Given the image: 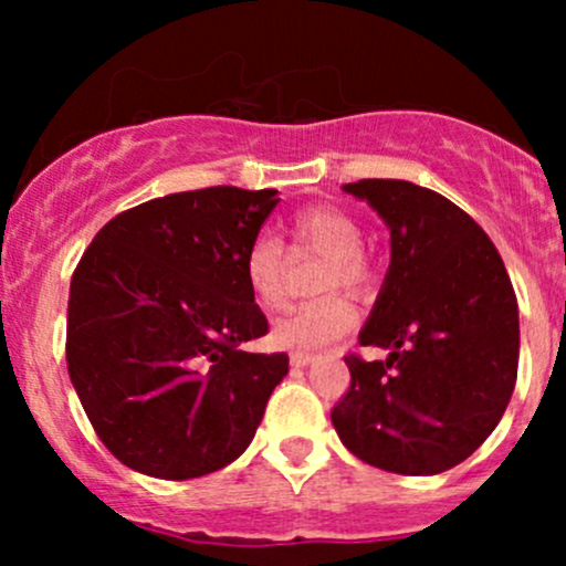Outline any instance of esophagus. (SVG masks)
<instances>
[{
    "instance_id": "1",
    "label": "esophagus",
    "mask_w": 566,
    "mask_h": 566,
    "mask_svg": "<svg viewBox=\"0 0 566 566\" xmlns=\"http://www.w3.org/2000/svg\"><path fill=\"white\" fill-rule=\"evenodd\" d=\"M311 361H314V356L303 354V350H295V354H290V365L292 367H308Z\"/></svg>"
}]
</instances>
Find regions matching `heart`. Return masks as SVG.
Here are the masks:
<instances>
[{"label": "heart", "instance_id": "obj_1", "mask_svg": "<svg viewBox=\"0 0 566 566\" xmlns=\"http://www.w3.org/2000/svg\"><path fill=\"white\" fill-rule=\"evenodd\" d=\"M292 231L303 244L329 252L322 271V287H365L369 269L361 255V229L346 210L333 205L305 207L292 218ZM244 279L263 308L276 311L287 301V255L274 233L263 231L244 252ZM356 311L340 292L297 303L282 319L274 322L271 337L276 346L316 350L340 340L354 327Z\"/></svg>", "mask_w": 566, "mask_h": 566}]
</instances>
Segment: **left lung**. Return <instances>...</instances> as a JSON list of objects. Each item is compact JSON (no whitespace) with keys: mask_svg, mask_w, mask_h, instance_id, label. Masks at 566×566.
<instances>
[{"mask_svg":"<svg viewBox=\"0 0 566 566\" xmlns=\"http://www.w3.org/2000/svg\"><path fill=\"white\" fill-rule=\"evenodd\" d=\"M391 231V263L359 333L386 361L346 356L333 426L348 452L401 476L463 463L495 431L518 367V305L503 258L471 216L409 180H359Z\"/></svg>","mask_w":566,"mask_h":566,"instance_id":"left-lung-1","label":"left lung"}]
</instances>
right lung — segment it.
Returning a JSON list of instances; mask_svg holds the SVG:
<instances>
[{"mask_svg":"<svg viewBox=\"0 0 566 566\" xmlns=\"http://www.w3.org/2000/svg\"><path fill=\"white\" fill-rule=\"evenodd\" d=\"M279 205L233 186L143 201L95 233L71 276L66 361L103 444L146 476L197 479L250 447L287 354L269 333L244 252Z\"/></svg>","mask_w":566,"mask_h":566,"instance_id":"right-lung-1","label":"right lung"}]
</instances>
